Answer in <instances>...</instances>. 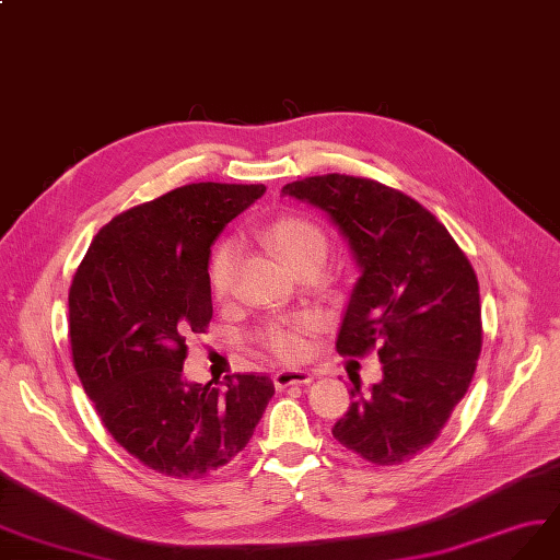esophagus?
<instances>
[{"label":"esophagus","instance_id":"esophagus-1","mask_svg":"<svg viewBox=\"0 0 560 560\" xmlns=\"http://www.w3.org/2000/svg\"><path fill=\"white\" fill-rule=\"evenodd\" d=\"M314 381L312 371H304V369H281L275 374V387L283 389V387H291V385H306Z\"/></svg>","mask_w":560,"mask_h":560}]
</instances>
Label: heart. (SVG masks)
<instances>
[{"instance_id": "heart-1", "label": "heart", "mask_w": 560, "mask_h": 560, "mask_svg": "<svg viewBox=\"0 0 560 560\" xmlns=\"http://www.w3.org/2000/svg\"><path fill=\"white\" fill-rule=\"evenodd\" d=\"M262 237L291 269L300 267L306 260L325 258L327 242L323 231L316 223L306 221L302 217L277 219L275 223H269L265 228ZM235 267H237V244L233 240L219 242L210 258V269H207V279H210L212 295L217 300H223L228 293H231ZM312 327H314L312 316L277 320V323H269L262 329L260 341L269 353H275L277 358L285 362H300L308 353L306 335Z\"/></svg>"}]
</instances>
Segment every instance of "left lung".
<instances>
[{
  "instance_id": "8db88e82",
  "label": "left lung",
  "mask_w": 560,
  "mask_h": 560,
  "mask_svg": "<svg viewBox=\"0 0 560 560\" xmlns=\"http://www.w3.org/2000/svg\"><path fill=\"white\" fill-rule=\"evenodd\" d=\"M283 196L323 210L362 269L337 350H378L383 381L350 389L335 439L376 466L404 464L441 436L482 350L475 269L447 228L410 196L350 175L285 184Z\"/></svg>"
}]
</instances>
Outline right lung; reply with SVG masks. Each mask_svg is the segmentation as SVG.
Listing matches in <instances>:
<instances>
[{
  "mask_svg": "<svg viewBox=\"0 0 560 560\" xmlns=\"http://www.w3.org/2000/svg\"><path fill=\"white\" fill-rule=\"evenodd\" d=\"M262 184L198 182L117 214L92 240L69 291L78 378L110 436L177 480L219 470L254 436L275 383H186V339L212 320L210 246Z\"/></svg>",
  "mask_w": 560,
  "mask_h": 560,
  "instance_id": "right-lung-1",
  "label": "right lung"
}]
</instances>
